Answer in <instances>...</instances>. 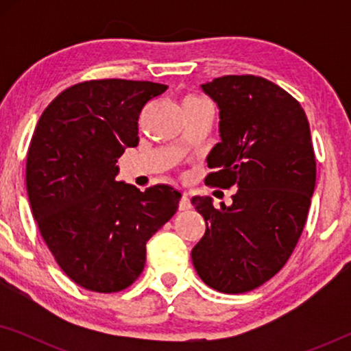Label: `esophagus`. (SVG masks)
<instances>
[{"instance_id": "esophagus-1", "label": "esophagus", "mask_w": 351, "mask_h": 351, "mask_svg": "<svg viewBox=\"0 0 351 351\" xmlns=\"http://www.w3.org/2000/svg\"><path fill=\"white\" fill-rule=\"evenodd\" d=\"M191 208V201H190V196L189 193H184L180 198V203H179V209L180 210H189Z\"/></svg>"}]
</instances>
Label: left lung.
I'll list each match as a JSON object with an SVG mask.
<instances>
[{
  "label": "left lung",
  "instance_id": "left-lung-1",
  "mask_svg": "<svg viewBox=\"0 0 351 351\" xmlns=\"http://www.w3.org/2000/svg\"><path fill=\"white\" fill-rule=\"evenodd\" d=\"M201 89L220 110L222 138L204 182L238 190L220 209L209 196L191 198L206 222L191 261L209 287L241 294L285 267L305 227L316 182L310 124L300 104L262 76L227 75Z\"/></svg>",
  "mask_w": 351,
  "mask_h": 351
}]
</instances>
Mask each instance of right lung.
<instances>
[{"label": "right lung", "mask_w": 351, "mask_h": 351, "mask_svg": "<svg viewBox=\"0 0 351 351\" xmlns=\"http://www.w3.org/2000/svg\"><path fill=\"white\" fill-rule=\"evenodd\" d=\"M166 84L93 80L43 112L27 155V193L45 243L84 289L118 292L145 265L147 241L176 214L169 185L141 191L118 182V158L138 143V114Z\"/></svg>", "instance_id": "obj_1"}]
</instances>
